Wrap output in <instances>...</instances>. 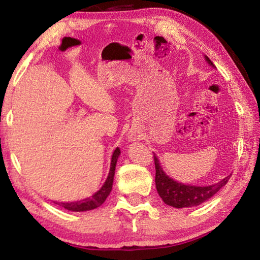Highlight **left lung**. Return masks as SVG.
Masks as SVG:
<instances>
[{"label": "left lung", "mask_w": 260, "mask_h": 260, "mask_svg": "<svg viewBox=\"0 0 260 260\" xmlns=\"http://www.w3.org/2000/svg\"><path fill=\"white\" fill-rule=\"evenodd\" d=\"M205 59L210 65H212L214 68L213 63L210 60L209 57L205 56ZM153 160H155L156 167L155 182L157 191L165 204L177 209L191 208V206L204 203V202L210 200L214 193H217L220 189L225 186L231 178V175H228V177L222 179L218 183L211 184V186L206 187L191 186V184L189 186V184H183L178 181H174L169 175H166L161 169L159 160H158V158L155 155H153Z\"/></svg>", "instance_id": "1"}]
</instances>
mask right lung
<instances>
[{
  "mask_svg": "<svg viewBox=\"0 0 260 260\" xmlns=\"http://www.w3.org/2000/svg\"><path fill=\"white\" fill-rule=\"evenodd\" d=\"M120 155V149L117 148L113 151V155L111 158V167H110V172L107 180H105L104 184L99 191H96L93 196L88 197V199L78 201V202H71V203H59V202H55L56 204H58L61 208L67 209L69 211H74V212H82V211H89L99 208V206L104 203V201L107 200V197L110 195L112 189L113 183V177H114V170H116V164L118 160V157Z\"/></svg>",
  "mask_w": 260,
  "mask_h": 260,
  "instance_id": "add662e5",
  "label": "right lung"
}]
</instances>
